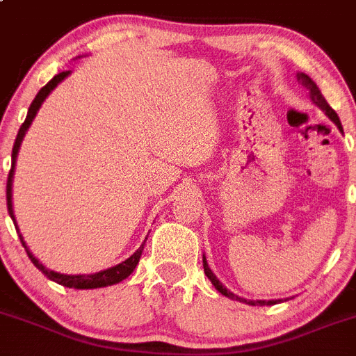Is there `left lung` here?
Instances as JSON below:
<instances>
[{
	"instance_id": "8db88e82",
	"label": "left lung",
	"mask_w": 356,
	"mask_h": 356,
	"mask_svg": "<svg viewBox=\"0 0 356 356\" xmlns=\"http://www.w3.org/2000/svg\"><path fill=\"white\" fill-rule=\"evenodd\" d=\"M297 79H298V82H300V84L304 86V88L309 91V98H311V102H313L318 108H321V111L325 112V115H327V118L330 119V121L334 122L335 126H337L339 131H343V124H341V121H339V115L335 114L334 108H332L330 105L327 103V99L323 98V95H321V91H320V88L316 86V82H314L313 79L309 77V75H305V73H302V72L297 73ZM204 270H205V275L211 279V283L214 284L216 290H218L221 295H225V297L232 298V300L244 302V304H249V305H274V304H277V302H279V300H248V298H242V297H238V295L232 293V291L228 290V288L225 286V284L221 283L218 277H216L214 272L211 270V267H209L205 254H204Z\"/></svg>"
}]
</instances>
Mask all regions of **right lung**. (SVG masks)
I'll list each match as a JSON object with an SVG mask.
<instances>
[{
    "instance_id": "obj_1",
    "label": "right lung",
    "mask_w": 356,
    "mask_h": 356,
    "mask_svg": "<svg viewBox=\"0 0 356 356\" xmlns=\"http://www.w3.org/2000/svg\"><path fill=\"white\" fill-rule=\"evenodd\" d=\"M79 58H81V56H79ZM70 73H72V70H68V72L58 73V75H56L52 81H49L47 84L40 89L38 95L35 96L33 103L29 105V111H28V115H26V121L22 122V126L19 128L17 138H15V144H13V149H12V168H10L8 182H6V205H8V214H10V218H12L15 228H17V234H19V237H21V242H22V245H24L29 260L35 264V267L38 268V270L42 272L43 275H47L51 281H54V283H58V284H63V286H66V288H75V290H92V288H103V286H111V284H118V283H121L122 279L128 277V275L131 274L133 270H135V267L138 265V261H140L142 251H144V245H145V241H147V238L142 242L140 248H138L137 251L131 254V257L126 258V260L121 261V264L114 265V267L105 268V270L95 272V274H77V275L61 274V272L51 270V268L45 267V265H43L42 261H40L38 258H36L35 254L29 251V248L26 245V242H24V237H22V234L19 232L17 221H15V214H13V204H12L13 172H15V163H17V154H19V149H21L22 140H24L26 133H28V129H29V126H31L33 119L36 118V112H38L40 107H42V103L45 102V98H47V96L51 95V92L54 91L56 88H58V84H61V82L65 81L66 77H68Z\"/></svg>"
}]
</instances>
